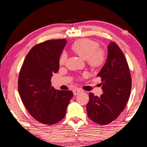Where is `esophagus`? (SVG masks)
I'll return each instance as SVG.
<instances>
[{
  "instance_id": "34e87169",
  "label": "esophagus",
  "mask_w": 147,
  "mask_h": 147,
  "mask_svg": "<svg viewBox=\"0 0 147 147\" xmlns=\"http://www.w3.org/2000/svg\"><path fill=\"white\" fill-rule=\"evenodd\" d=\"M74 94L75 96H76V95H78V94H80V92H82V90H80V89H79V88H76L75 90H74Z\"/></svg>"
}]
</instances>
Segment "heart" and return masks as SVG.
<instances>
[{"label": "heart", "mask_w": 147, "mask_h": 147, "mask_svg": "<svg viewBox=\"0 0 147 147\" xmlns=\"http://www.w3.org/2000/svg\"><path fill=\"white\" fill-rule=\"evenodd\" d=\"M71 49L75 53L86 59L87 63L94 69L102 67L107 60V53L102 48H99V43L94 40L81 39L74 42ZM67 60V54L63 53L60 56L59 62L60 65H63Z\"/></svg>", "instance_id": "heart-1"}]
</instances>
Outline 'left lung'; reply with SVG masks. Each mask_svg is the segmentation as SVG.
<instances>
[{
	"label": "left lung",
	"instance_id": "1",
	"mask_svg": "<svg viewBox=\"0 0 147 147\" xmlns=\"http://www.w3.org/2000/svg\"><path fill=\"white\" fill-rule=\"evenodd\" d=\"M108 58L98 74L101 78L103 94L100 97L90 93L88 116L95 123L106 125L117 118L129 99L132 79L123 52L114 42L108 47Z\"/></svg>",
	"mask_w": 147,
	"mask_h": 147
}]
</instances>
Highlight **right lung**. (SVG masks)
Here are the masks:
<instances>
[{
  "mask_svg": "<svg viewBox=\"0 0 147 147\" xmlns=\"http://www.w3.org/2000/svg\"><path fill=\"white\" fill-rule=\"evenodd\" d=\"M66 39H51L34 46L20 70L18 90L29 113L38 122L52 125L65 117L73 92L59 91L51 86V79L59 68L60 55Z\"/></svg>",
  "mask_w": 147,
  "mask_h": 147,
  "instance_id": "obj_1",
  "label": "right lung"
}]
</instances>
